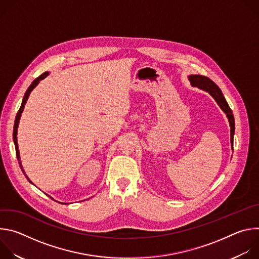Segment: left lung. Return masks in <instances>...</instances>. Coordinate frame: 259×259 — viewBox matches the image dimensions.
Returning <instances> with one entry per match:
<instances>
[{
  "label": "left lung",
  "mask_w": 259,
  "mask_h": 259,
  "mask_svg": "<svg viewBox=\"0 0 259 259\" xmlns=\"http://www.w3.org/2000/svg\"><path fill=\"white\" fill-rule=\"evenodd\" d=\"M189 80L191 82V85L194 87H198L206 92H208L217 102V104L220 106V108L226 113L230 126H231V143H232V149L234 144V134H235V119L232 109L230 108L223 92L219 89V87L209 78L201 75H191L189 76Z\"/></svg>",
  "instance_id": "obj_1"
}]
</instances>
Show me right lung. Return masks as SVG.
<instances>
[{"label": "right lung", "instance_id": "right-lung-1", "mask_svg": "<svg viewBox=\"0 0 259 259\" xmlns=\"http://www.w3.org/2000/svg\"><path fill=\"white\" fill-rule=\"evenodd\" d=\"M49 75V72L48 71H46V72H44V73H42L41 76H39L38 78H36L35 80H33V82L30 84V86L28 87V89L26 90V92H25V94H24V96H23V99H22V103H21V106H20V108H19V110H18V113H17V115H16V118H15V123H14V129H13V141H14V144H15V150H16V157H17V160H18V163H19V165H20V168H21V170H22V172L24 173V171H23V168H22V165H21V162H20V155H19V150H18V143H17V129H18V124H19V120H20V117H21V114H22V112H23V108H24V105H25V103H26V101H27V98H28V96H29V94H30V92L34 89V87L38 85L39 83H40V81L41 80H43V79H45L47 76ZM24 175H25V173H24ZM25 177L27 178V180L29 181V182H31L30 180H29V178L25 175Z\"/></svg>", "mask_w": 259, "mask_h": 259}]
</instances>
